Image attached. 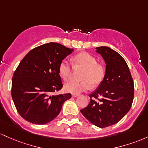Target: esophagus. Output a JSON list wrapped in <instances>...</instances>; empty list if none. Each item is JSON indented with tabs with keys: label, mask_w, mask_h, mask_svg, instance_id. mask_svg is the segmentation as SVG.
I'll list each match as a JSON object with an SVG mask.
<instances>
[{
	"label": "esophagus",
	"mask_w": 148,
	"mask_h": 148,
	"mask_svg": "<svg viewBox=\"0 0 148 148\" xmlns=\"http://www.w3.org/2000/svg\"><path fill=\"white\" fill-rule=\"evenodd\" d=\"M72 96L73 97H77V96H78V94H72Z\"/></svg>",
	"instance_id": "esophagus-1"
}]
</instances>
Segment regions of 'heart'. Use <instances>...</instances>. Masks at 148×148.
I'll use <instances>...</instances> for the list:
<instances>
[{"mask_svg": "<svg viewBox=\"0 0 148 148\" xmlns=\"http://www.w3.org/2000/svg\"><path fill=\"white\" fill-rule=\"evenodd\" d=\"M73 66L76 69H83L81 73V82L70 80L64 85L66 92L78 94L90 88L99 86L103 81L106 76V69L98 64L97 59L89 53L81 52L73 58ZM72 66L66 60H63L59 65V74L63 79L70 77Z\"/></svg>", "mask_w": 148, "mask_h": 148, "instance_id": "b5f03b06", "label": "heart"}]
</instances>
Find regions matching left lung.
Returning a JSON list of instances; mask_svg holds the SVG:
<instances>
[{
    "mask_svg": "<svg viewBox=\"0 0 148 148\" xmlns=\"http://www.w3.org/2000/svg\"><path fill=\"white\" fill-rule=\"evenodd\" d=\"M96 49L106 64V76L80 112L91 123L104 128L117 123L130 110L134 85L127 64L119 53L106 46Z\"/></svg>",
    "mask_w": 148,
    "mask_h": 148,
    "instance_id": "8db88e82",
    "label": "left lung"
}]
</instances>
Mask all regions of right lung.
<instances>
[{
	"label": "right lung",
	"instance_id": "obj_1",
	"mask_svg": "<svg viewBox=\"0 0 148 148\" xmlns=\"http://www.w3.org/2000/svg\"><path fill=\"white\" fill-rule=\"evenodd\" d=\"M73 51L59 43H47L30 51L19 63L13 75L11 94L16 110L25 120L49 123L71 99V94H53L63 87L59 64Z\"/></svg>",
	"mask_w": 148,
	"mask_h": 148
}]
</instances>
